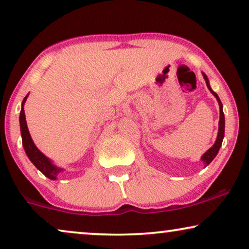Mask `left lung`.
I'll return each instance as SVG.
<instances>
[{
	"label": "left lung",
	"mask_w": 249,
	"mask_h": 249,
	"mask_svg": "<svg viewBox=\"0 0 249 249\" xmlns=\"http://www.w3.org/2000/svg\"><path fill=\"white\" fill-rule=\"evenodd\" d=\"M203 77L204 79H205L206 81V86L207 88H209L211 93H212L214 95V97L216 98L217 103H219V107H220V121H219V131H217V137H216V141L215 142H214V145L211 147L210 149H207V151L204 153V154L202 155V158H200V160L204 162V164H205V166H207L210 164L211 162L213 161L214 158L217 155V153H219V149L221 147V145H222V141L224 138V124H226V121H224V114H223V105L222 103H221V100L219 98V96H217V94L215 93V91L212 90V88H211L210 86V81H209V78H207V76L205 73L203 72Z\"/></svg>",
	"instance_id": "8db88e82"
}]
</instances>
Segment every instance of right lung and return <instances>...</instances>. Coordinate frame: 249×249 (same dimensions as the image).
<instances>
[{
	"instance_id": "add662e5",
	"label": "right lung",
	"mask_w": 249,
	"mask_h": 249,
	"mask_svg": "<svg viewBox=\"0 0 249 249\" xmlns=\"http://www.w3.org/2000/svg\"><path fill=\"white\" fill-rule=\"evenodd\" d=\"M27 97H28V95L23 98L22 104H21V111H20V117H19L20 131H21L23 149H25L27 156H28V159L32 161L33 164L35 165L44 176L47 177V178L51 180H56L59 173L62 172L63 169H61L59 166L54 164V163L51 161V159L44 155L43 153L36 147V145L34 144L32 136L29 134L28 127H27L25 110H23V105H25Z\"/></svg>"
}]
</instances>
